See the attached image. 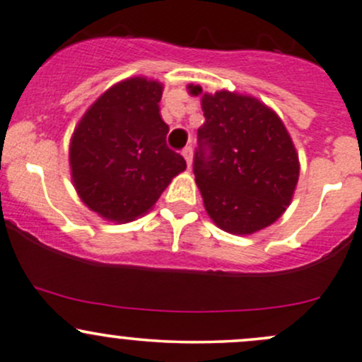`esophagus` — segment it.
<instances>
[{"instance_id":"esophagus-1","label":"esophagus","mask_w":362,"mask_h":362,"mask_svg":"<svg viewBox=\"0 0 362 362\" xmlns=\"http://www.w3.org/2000/svg\"><path fill=\"white\" fill-rule=\"evenodd\" d=\"M182 156H184L185 161H187V166H191V163H192V147L191 146L185 147V149L182 151Z\"/></svg>"}]
</instances>
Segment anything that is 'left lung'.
<instances>
[{"label":"left lung","instance_id":"1","mask_svg":"<svg viewBox=\"0 0 362 362\" xmlns=\"http://www.w3.org/2000/svg\"><path fill=\"white\" fill-rule=\"evenodd\" d=\"M201 104L192 170L208 215L232 234L271 226L290 204L300 171L283 121L257 98L230 91L204 93Z\"/></svg>","mask_w":362,"mask_h":362}]
</instances>
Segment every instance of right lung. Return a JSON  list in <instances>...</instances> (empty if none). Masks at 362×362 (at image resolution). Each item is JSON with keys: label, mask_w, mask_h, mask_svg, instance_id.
Returning a JSON list of instances; mask_svg holds the SVG:
<instances>
[{"label": "right lung", "mask_w": 362, "mask_h": 362, "mask_svg": "<svg viewBox=\"0 0 362 362\" xmlns=\"http://www.w3.org/2000/svg\"><path fill=\"white\" fill-rule=\"evenodd\" d=\"M163 86L132 78L105 91L71 140L72 182L91 211L130 222L154 206L185 159L166 146L159 114Z\"/></svg>", "instance_id": "obj_1"}]
</instances>
